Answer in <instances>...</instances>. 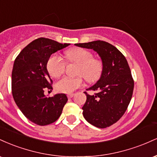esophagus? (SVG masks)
Returning a JSON list of instances; mask_svg holds the SVG:
<instances>
[{
  "instance_id": "obj_1",
  "label": "esophagus",
  "mask_w": 157,
  "mask_h": 157,
  "mask_svg": "<svg viewBox=\"0 0 157 157\" xmlns=\"http://www.w3.org/2000/svg\"><path fill=\"white\" fill-rule=\"evenodd\" d=\"M74 95H75L74 94H67V97L68 98H71V97H73Z\"/></svg>"
}]
</instances>
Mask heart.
Returning a JSON list of instances; mask_svg holds the SVG:
<instances>
[{
    "instance_id": "obj_1",
    "label": "heart",
    "mask_w": 157,
    "mask_h": 157,
    "mask_svg": "<svg viewBox=\"0 0 157 157\" xmlns=\"http://www.w3.org/2000/svg\"><path fill=\"white\" fill-rule=\"evenodd\" d=\"M66 57L68 63L77 64V77H64L56 82L57 91L62 93H71L83 85V78L89 82L100 80L104 69L102 60L93 57V54L87 49L74 48L68 50ZM67 63L60 56L54 54L48 58L46 64L49 75L58 77L65 72Z\"/></svg>"
}]
</instances>
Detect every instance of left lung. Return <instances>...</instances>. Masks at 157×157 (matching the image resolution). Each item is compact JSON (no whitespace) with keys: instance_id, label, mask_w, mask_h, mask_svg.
I'll use <instances>...</instances> for the list:
<instances>
[{"instance_id":"obj_1","label":"left lung","mask_w":157,"mask_h":157,"mask_svg":"<svg viewBox=\"0 0 157 157\" xmlns=\"http://www.w3.org/2000/svg\"><path fill=\"white\" fill-rule=\"evenodd\" d=\"M98 53L104 64L103 72L97 82L87 91L89 95L82 109L83 117L91 125L100 128L112 125L123 116L133 94L134 82L125 56L113 45L102 40L76 44Z\"/></svg>"}]
</instances>
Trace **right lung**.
Masks as SVG:
<instances>
[{
  "instance_id": "1",
  "label": "right lung",
  "mask_w": 157,
  "mask_h": 157,
  "mask_svg": "<svg viewBox=\"0 0 157 157\" xmlns=\"http://www.w3.org/2000/svg\"><path fill=\"white\" fill-rule=\"evenodd\" d=\"M69 45L40 37L27 45L14 62L12 73L14 100L23 115L38 125L55 122L68 101L65 94L46 97L44 90L52 89L53 82L46 68L48 58Z\"/></svg>"
}]
</instances>
